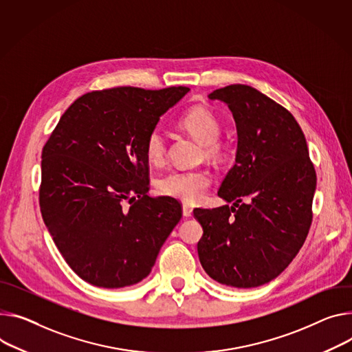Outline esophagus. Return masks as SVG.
Returning a JSON list of instances; mask_svg holds the SVG:
<instances>
[{"label":"esophagus","mask_w":352,"mask_h":352,"mask_svg":"<svg viewBox=\"0 0 352 352\" xmlns=\"http://www.w3.org/2000/svg\"><path fill=\"white\" fill-rule=\"evenodd\" d=\"M182 214H184V217H190V216H192V208L188 206V205H184L182 206Z\"/></svg>","instance_id":"esophagus-1"}]
</instances>
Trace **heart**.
<instances>
[{
  "label": "heart",
  "instance_id": "1",
  "mask_svg": "<svg viewBox=\"0 0 352 352\" xmlns=\"http://www.w3.org/2000/svg\"><path fill=\"white\" fill-rule=\"evenodd\" d=\"M178 124L182 131L204 144L208 158L217 160L223 155V146L217 142L221 133V123L213 112L206 108H192L179 118ZM144 153L151 164L164 163L167 143L158 131H153L147 136ZM210 182V175L205 170H174L157 181V188L163 195L190 204L199 201L206 194Z\"/></svg>",
  "mask_w": 352,
  "mask_h": 352
}]
</instances>
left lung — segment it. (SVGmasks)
<instances>
[{
  "label": "left lung",
  "mask_w": 352,
  "mask_h": 352,
  "mask_svg": "<svg viewBox=\"0 0 352 352\" xmlns=\"http://www.w3.org/2000/svg\"><path fill=\"white\" fill-rule=\"evenodd\" d=\"M208 97L232 111L237 153L217 192L233 205L194 210L204 229L199 261L219 283L261 286L292 263L307 237L316 171L299 123L282 105L243 84Z\"/></svg>",
  "instance_id": "obj_1"
}]
</instances>
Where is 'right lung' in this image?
I'll return each mask as SVG.
<instances>
[{
  "label": "right lung",
  "instance_id": "add662e5",
  "mask_svg": "<svg viewBox=\"0 0 352 352\" xmlns=\"http://www.w3.org/2000/svg\"><path fill=\"white\" fill-rule=\"evenodd\" d=\"M188 91L118 87L84 94L46 142L42 217L63 258L85 282L108 289L140 282L181 220L177 199L147 195L144 143Z\"/></svg>",
  "mask_w": 352,
  "mask_h": 352
}]
</instances>
